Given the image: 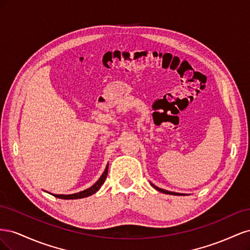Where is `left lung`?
Wrapping results in <instances>:
<instances>
[{
    "instance_id": "8db88e82",
    "label": "left lung",
    "mask_w": 250,
    "mask_h": 250,
    "mask_svg": "<svg viewBox=\"0 0 250 250\" xmlns=\"http://www.w3.org/2000/svg\"><path fill=\"white\" fill-rule=\"evenodd\" d=\"M151 186H152L155 190H157V191H160V192H162V193H165V194H170V195H184V194H179V193H174V192H169V191H166V190H163V188H157L156 186H154L153 184H151Z\"/></svg>"
}]
</instances>
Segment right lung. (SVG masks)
<instances>
[{"mask_svg": "<svg viewBox=\"0 0 250 250\" xmlns=\"http://www.w3.org/2000/svg\"><path fill=\"white\" fill-rule=\"evenodd\" d=\"M107 173H108V164H107V166H106V168H105V171L103 172L102 176L99 178V180H98L94 186L88 188L87 190H84V191L76 193V194H72V195H56V194H52V195L55 196V197H57V198H60V199H79V198L87 197V196L93 195V194H95L98 190H99V188H101V186L104 184L105 179H106Z\"/></svg>", "mask_w": 250, "mask_h": 250, "instance_id": "1", "label": "right lung"}]
</instances>
